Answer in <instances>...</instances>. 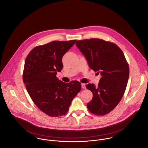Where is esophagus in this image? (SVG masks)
<instances>
[{"label":"esophagus","mask_w":148,"mask_h":148,"mask_svg":"<svg viewBox=\"0 0 148 148\" xmlns=\"http://www.w3.org/2000/svg\"><path fill=\"white\" fill-rule=\"evenodd\" d=\"M82 88L83 89H86V84H84V83H82Z\"/></svg>","instance_id":"34e87169"}]
</instances>
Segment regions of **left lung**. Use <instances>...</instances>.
<instances>
[{"label": "left lung", "mask_w": 148, "mask_h": 148, "mask_svg": "<svg viewBox=\"0 0 148 148\" xmlns=\"http://www.w3.org/2000/svg\"><path fill=\"white\" fill-rule=\"evenodd\" d=\"M77 47L86 57L90 67L100 73L98 85L88 84L93 94L87 103L88 110L97 115H104L120 102L126 88L129 66L125 55L115 44L99 38L79 40Z\"/></svg>", "instance_id": "obj_1"}]
</instances>
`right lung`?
<instances>
[{
  "mask_svg": "<svg viewBox=\"0 0 148 148\" xmlns=\"http://www.w3.org/2000/svg\"><path fill=\"white\" fill-rule=\"evenodd\" d=\"M76 41H51L34 48L26 58L23 83L35 104L50 116L65 115L81 90L79 82L66 83L56 77L63 67V56Z\"/></svg>",
  "mask_w": 148,
  "mask_h": 148,
  "instance_id": "1",
  "label": "right lung"
}]
</instances>
